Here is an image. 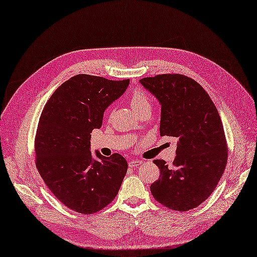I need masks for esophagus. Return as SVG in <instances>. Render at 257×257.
I'll use <instances>...</instances> for the list:
<instances>
[{
    "mask_svg": "<svg viewBox=\"0 0 257 257\" xmlns=\"http://www.w3.org/2000/svg\"><path fill=\"white\" fill-rule=\"evenodd\" d=\"M141 165H142V161H139V160H131L128 162V166L131 168H137V167L141 166Z\"/></svg>",
    "mask_w": 257,
    "mask_h": 257,
    "instance_id": "1",
    "label": "esophagus"
}]
</instances>
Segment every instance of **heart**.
I'll use <instances>...</instances> for the list:
<instances>
[{"instance_id":"b5f03b06","label":"heart","mask_w":257,"mask_h":257,"mask_svg":"<svg viewBox=\"0 0 257 257\" xmlns=\"http://www.w3.org/2000/svg\"><path fill=\"white\" fill-rule=\"evenodd\" d=\"M131 104H132V108L137 111L142 108L150 107V99L145 92L136 90L131 98Z\"/></svg>"}]
</instances>
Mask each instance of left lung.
<instances>
[{
	"mask_svg": "<svg viewBox=\"0 0 257 257\" xmlns=\"http://www.w3.org/2000/svg\"><path fill=\"white\" fill-rule=\"evenodd\" d=\"M140 83L161 105L160 135L179 139L171 167L154 160L160 178L150 191L156 201L170 209L195 208L214 192L227 165L220 115L203 87L184 75H156Z\"/></svg>",
	"mask_w": 257,
	"mask_h": 257,
	"instance_id": "left-lung-1",
	"label": "left lung"
}]
</instances>
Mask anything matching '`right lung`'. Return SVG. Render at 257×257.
Instances as JSON below:
<instances>
[{
	"label": "right lung",
	"instance_id": "add662e5",
	"mask_svg": "<svg viewBox=\"0 0 257 257\" xmlns=\"http://www.w3.org/2000/svg\"><path fill=\"white\" fill-rule=\"evenodd\" d=\"M130 79L79 74L50 97L35 140L36 166L53 195L66 207L89 215L113 201L127 171L120 154L90 152V133L100 128L105 109L126 90Z\"/></svg>",
	"mask_w": 257,
	"mask_h": 257
}]
</instances>
